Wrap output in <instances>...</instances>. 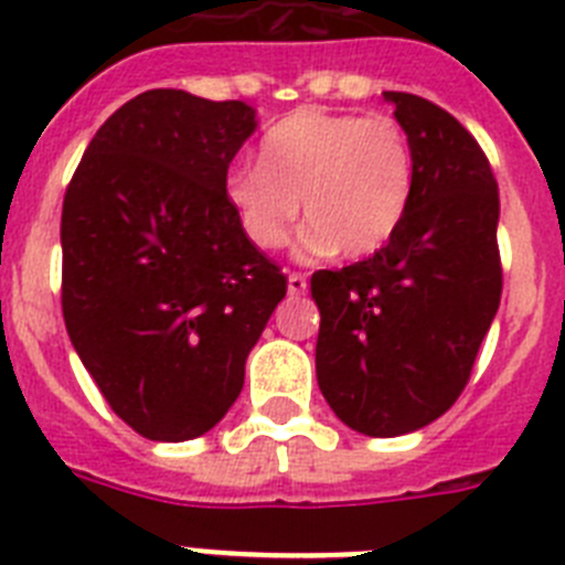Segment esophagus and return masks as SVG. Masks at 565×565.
I'll return each mask as SVG.
<instances>
[{
  "mask_svg": "<svg viewBox=\"0 0 565 565\" xmlns=\"http://www.w3.org/2000/svg\"><path fill=\"white\" fill-rule=\"evenodd\" d=\"M306 291H308L306 274H288V294H291V297H302Z\"/></svg>",
  "mask_w": 565,
  "mask_h": 565,
  "instance_id": "1",
  "label": "esophagus"
}]
</instances>
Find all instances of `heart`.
<instances>
[{
	"instance_id": "heart-1",
	"label": "heart",
	"mask_w": 565,
	"mask_h": 565,
	"mask_svg": "<svg viewBox=\"0 0 565 565\" xmlns=\"http://www.w3.org/2000/svg\"><path fill=\"white\" fill-rule=\"evenodd\" d=\"M259 167L226 174V203L257 248H282L299 217L302 248L367 257L402 226L413 194V149L391 115L299 109L259 141Z\"/></svg>"
}]
</instances>
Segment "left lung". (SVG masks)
Listing matches in <instances>:
<instances>
[{
  "label": "left lung",
  "instance_id": "left-lung-1",
  "mask_svg": "<svg viewBox=\"0 0 565 565\" xmlns=\"http://www.w3.org/2000/svg\"><path fill=\"white\" fill-rule=\"evenodd\" d=\"M413 149L402 226L373 257L317 271V382L373 438L422 430L461 396L501 302L495 174L447 109L382 93Z\"/></svg>",
  "mask_w": 565,
  "mask_h": 565
}]
</instances>
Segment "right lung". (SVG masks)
<instances>
[{"mask_svg": "<svg viewBox=\"0 0 565 565\" xmlns=\"http://www.w3.org/2000/svg\"><path fill=\"white\" fill-rule=\"evenodd\" d=\"M257 109L147 89L89 141L62 209L70 342L115 416L149 441L221 422L286 277L226 203Z\"/></svg>", "mask_w": 565, "mask_h": 565, "instance_id": "add662e5", "label": "right lung"}]
</instances>
